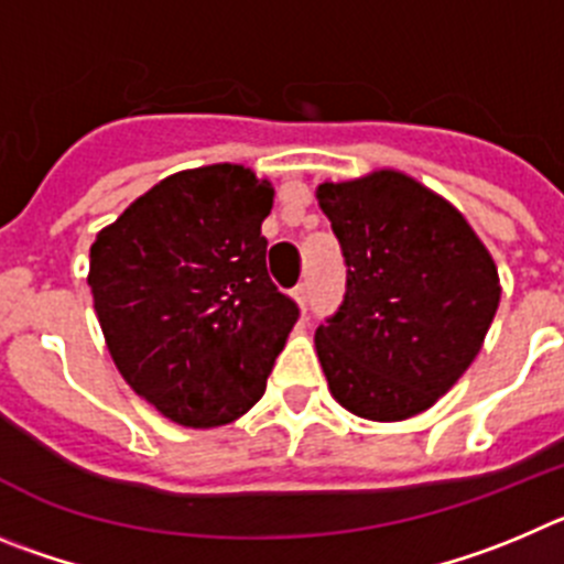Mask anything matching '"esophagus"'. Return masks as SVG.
Wrapping results in <instances>:
<instances>
[{"instance_id": "34e87169", "label": "esophagus", "mask_w": 564, "mask_h": 564, "mask_svg": "<svg viewBox=\"0 0 564 564\" xmlns=\"http://www.w3.org/2000/svg\"><path fill=\"white\" fill-rule=\"evenodd\" d=\"M292 297H294V303L301 306V312H306V308H308V286H306V283H297V286L292 289Z\"/></svg>"}]
</instances>
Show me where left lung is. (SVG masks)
<instances>
[{
	"label": "left lung",
	"mask_w": 564,
	"mask_h": 564,
	"mask_svg": "<svg viewBox=\"0 0 564 564\" xmlns=\"http://www.w3.org/2000/svg\"><path fill=\"white\" fill-rule=\"evenodd\" d=\"M317 202L348 267L343 303L314 332L328 390L370 421L433 408L495 319L489 250L449 202L402 171L323 182Z\"/></svg>",
	"instance_id": "1"
}]
</instances>
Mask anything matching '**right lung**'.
Listing matches in <instances>:
<instances>
[{"instance_id":"obj_1","label":"right lung","mask_w":564,"mask_h":564,"mask_svg":"<svg viewBox=\"0 0 564 564\" xmlns=\"http://www.w3.org/2000/svg\"><path fill=\"white\" fill-rule=\"evenodd\" d=\"M272 185L245 165L162 180L104 227L89 286L109 354L182 427H221L267 390L297 303L267 272Z\"/></svg>"}]
</instances>
